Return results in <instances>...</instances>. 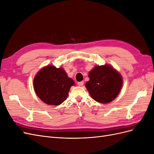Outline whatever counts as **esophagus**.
I'll use <instances>...</instances> for the list:
<instances>
[{
  "label": "esophagus",
  "instance_id": "obj_1",
  "mask_svg": "<svg viewBox=\"0 0 154 154\" xmlns=\"http://www.w3.org/2000/svg\"><path fill=\"white\" fill-rule=\"evenodd\" d=\"M83 84H84V82H83V81L78 82V85L79 86H83Z\"/></svg>",
  "mask_w": 154,
  "mask_h": 154
}]
</instances>
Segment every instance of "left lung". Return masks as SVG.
I'll use <instances>...</instances> for the list:
<instances>
[{
    "mask_svg": "<svg viewBox=\"0 0 154 154\" xmlns=\"http://www.w3.org/2000/svg\"><path fill=\"white\" fill-rule=\"evenodd\" d=\"M85 87L93 100L101 103L113 101L122 87L121 74L108 65L96 66L88 74Z\"/></svg>",
    "mask_w": 154,
    "mask_h": 154,
    "instance_id": "8db88e82",
    "label": "left lung"
}]
</instances>
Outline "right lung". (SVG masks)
I'll return each instance as SVG.
<instances>
[{
  "mask_svg": "<svg viewBox=\"0 0 154 154\" xmlns=\"http://www.w3.org/2000/svg\"><path fill=\"white\" fill-rule=\"evenodd\" d=\"M33 83L36 94L42 101L48 105H59L67 99L74 82L63 69L48 66L37 73Z\"/></svg>",
  "mask_w": 154,
  "mask_h": 154,
  "instance_id": "add662e5",
  "label": "right lung"
}]
</instances>
